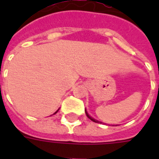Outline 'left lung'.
Instances as JSON below:
<instances>
[{
    "mask_svg": "<svg viewBox=\"0 0 159 159\" xmlns=\"http://www.w3.org/2000/svg\"><path fill=\"white\" fill-rule=\"evenodd\" d=\"M85 112H86V115H87V117H88V118H89L90 120H92V121H93V122H96V123H102V122H100V121L97 120H95L94 118H92V117H91V116H90L89 115H88V113H87V111H86V109H85Z\"/></svg>",
    "mask_w": 159,
    "mask_h": 159,
    "instance_id": "left-lung-1",
    "label": "left lung"
}]
</instances>
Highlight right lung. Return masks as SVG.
Wrapping results in <instances>:
<instances>
[{
    "label": "right lung",
    "instance_id": "add662e5",
    "mask_svg": "<svg viewBox=\"0 0 159 159\" xmlns=\"http://www.w3.org/2000/svg\"><path fill=\"white\" fill-rule=\"evenodd\" d=\"M58 110H59V109H58ZM58 110H57V111H56V112H55V113H54V114H56V113H57V111H58ZM54 114H53V115H54Z\"/></svg>",
    "mask_w": 159,
    "mask_h": 159
}]
</instances>
